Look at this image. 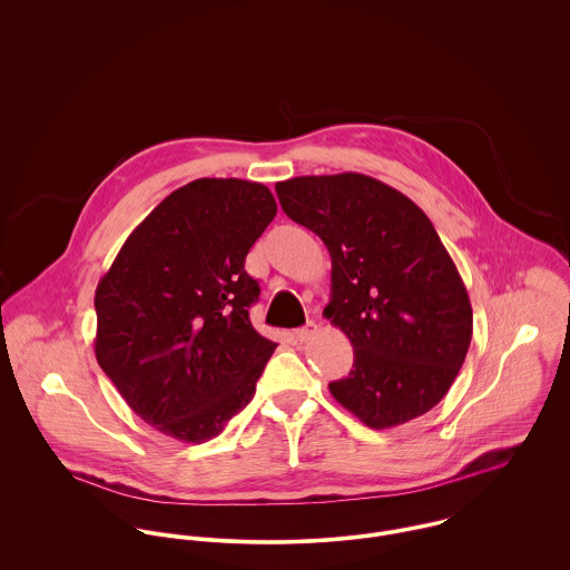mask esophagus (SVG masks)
<instances>
[{
  "mask_svg": "<svg viewBox=\"0 0 570 570\" xmlns=\"http://www.w3.org/2000/svg\"><path fill=\"white\" fill-rule=\"evenodd\" d=\"M316 330H318V327H316L315 321H308L304 327H299V330L295 332V338H297L299 343H308V341L315 336Z\"/></svg>",
  "mask_w": 570,
  "mask_h": 570,
  "instance_id": "esophagus-1",
  "label": "esophagus"
}]
</instances>
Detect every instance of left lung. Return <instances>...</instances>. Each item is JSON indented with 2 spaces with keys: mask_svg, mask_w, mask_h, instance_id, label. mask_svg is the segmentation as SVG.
<instances>
[{
  "mask_svg": "<svg viewBox=\"0 0 570 570\" xmlns=\"http://www.w3.org/2000/svg\"><path fill=\"white\" fill-rule=\"evenodd\" d=\"M275 191L332 257L323 316L354 347L347 379L330 382L334 400L376 431L431 411L465 361L472 306L429 216L358 173L295 177Z\"/></svg>",
  "mask_w": 570,
  "mask_h": 570,
  "instance_id": "obj_1",
  "label": "left lung"
}]
</instances>
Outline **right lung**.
<instances>
[{
  "instance_id": "add662e5",
  "label": "right lung",
  "mask_w": 570,
  "mask_h": 570,
  "mask_svg": "<svg viewBox=\"0 0 570 570\" xmlns=\"http://www.w3.org/2000/svg\"><path fill=\"white\" fill-rule=\"evenodd\" d=\"M275 214L262 184L196 179L132 229L98 282V365L173 440L220 435L277 347L249 321L259 286L245 271Z\"/></svg>"
}]
</instances>
